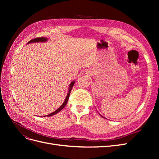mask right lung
I'll return each instance as SVG.
<instances>
[{
	"mask_svg": "<svg viewBox=\"0 0 159 159\" xmlns=\"http://www.w3.org/2000/svg\"><path fill=\"white\" fill-rule=\"evenodd\" d=\"M47 40H48V38H44V37L36 38H34V39L31 40L30 41L28 42L27 43V44H30V43H33V42H46ZM74 84H75V81H71V82L70 83V86H69V89H68V95H67V96H66V99H65L64 102L63 103H62V105H61V106H60L58 109H56V110L55 111L52 112V113H51L50 114H48V115H44V117H46V116H47V117H51V116H52V115H54L57 114V113H59V112L60 111L66 106L67 103H68V99H69V97H70V92H71V89H72V87H73V86H74ZM43 117H44V116H43Z\"/></svg>",
	"mask_w": 159,
	"mask_h": 159,
	"instance_id": "add662e5",
	"label": "right lung"
}]
</instances>
